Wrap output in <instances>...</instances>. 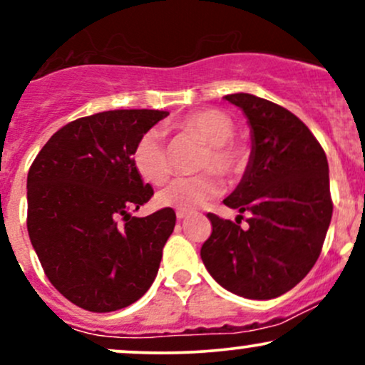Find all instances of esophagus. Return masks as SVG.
Wrapping results in <instances>:
<instances>
[{
  "instance_id": "obj_1",
  "label": "esophagus",
  "mask_w": 365,
  "mask_h": 365,
  "mask_svg": "<svg viewBox=\"0 0 365 365\" xmlns=\"http://www.w3.org/2000/svg\"><path fill=\"white\" fill-rule=\"evenodd\" d=\"M187 216H188L187 211H177V217H178V220H185Z\"/></svg>"
}]
</instances>
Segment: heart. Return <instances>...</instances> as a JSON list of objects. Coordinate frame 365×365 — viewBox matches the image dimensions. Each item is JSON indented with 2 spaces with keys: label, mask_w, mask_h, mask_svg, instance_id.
Here are the masks:
<instances>
[{
  "label": "heart",
  "mask_w": 365,
  "mask_h": 365,
  "mask_svg": "<svg viewBox=\"0 0 365 365\" xmlns=\"http://www.w3.org/2000/svg\"><path fill=\"white\" fill-rule=\"evenodd\" d=\"M171 128L178 133L195 135L206 142L200 153L197 170H212L173 180L158 194V202L163 207L178 211H192L220 194L221 183L215 171L225 178L242 175L249 163V150L242 142L233 139L235 125L232 118L220 110H197L175 121ZM133 168L145 182L161 185L171 175L168 148L158 130L142 133L132 150Z\"/></svg>",
  "instance_id": "heart-1"
}]
</instances>
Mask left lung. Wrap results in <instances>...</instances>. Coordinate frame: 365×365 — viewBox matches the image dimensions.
I'll return each mask as SVG.
<instances>
[{
    "mask_svg": "<svg viewBox=\"0 0 365 365\" xmlns=\"http://www.w3.org/2000/svg\"><path fill=\"white\" fill-rule=\"evenodd\" d=\"M244 111L252 153L225 206L250 212L249 228L209 212L211 237L200 249L221 287L269 300L302 282L319 257L333 215L324 150L302 120L257 96H225ZM242 217V216H240Z\"/></svg>",
    "mask_w": 365,
    "mask_h": 365,
    "instance_id": "obj_1",
    "label": "left lung"
}]
</instances>
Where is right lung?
<instances>
[{
    "label": "right lung",
    "mask_w": 365,
    "mask_h": 365,
    "mask_svg": "<svg viewBox=\"0 0 365 365\" xmlns=\"http://www.w3.org/2000/svg\"><path fill=\"white\" fill-rule=\"evenodd\" d=\"M168 111L115 110L58 130L27 175V230L53 287L91 312L137 302L156 278L173 233L171 207L130 215L153 197L132 150Z\"/></svg>",
    "instance_id": "obj_1"
}]
</instances>
